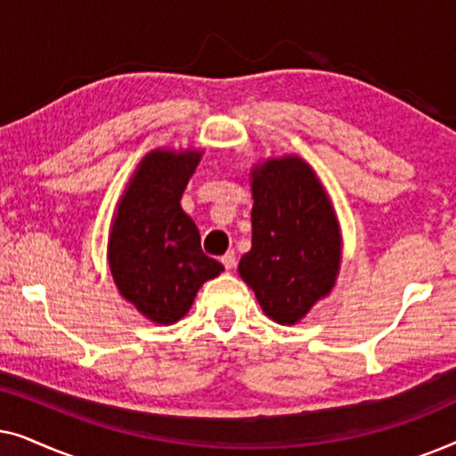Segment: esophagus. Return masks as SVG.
Here are the masks:
<instances>
[{
	"mask_svg": "<svg viewBox=\"0 0 456 456\" xmlns=\"http://www.w3.org/2000/svg\"><path fill=\"white\" fill-rule=\"evenodd\" d=\"M222 264H224V267H226V270H232V267L236 265V255H234V251L224 253V255H222Z\"/></svg>",
	"mask_w": 456,
	"mask_h": 456,
	"instance_id": "34e87169",
	"label": "esophagus"
}]
</instances>
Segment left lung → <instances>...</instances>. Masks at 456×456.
<instances>
[{
	"instance_id": "8db88e82",
	"label": "left lung",
	"mask_w": 456,
	"mask_h": 456,
	"mask_svg": "<svg viewBox=\"0 0 456 456\" xmlns=\"http://www.w3.org/2000/svg\"><path fill=\"white\" fill-rule=\"evenodd\" d=\"M253 239L239 273L264 314L295 326L332 292L342 264V234L332 199L298 155L251 167Z\"/></svg>"
}]
</instances>
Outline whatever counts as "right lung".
Instances as JSON below:
<instances>
[{
  "mask_svg": "<svg viewBox=\"0 0 456 456\" xmlns=\"http://www.w3.org/2000/svg\"><path fill=\"white\" fill-rule=\"evenodd\" d=\"M201 149H153L139 161L108 236V265L120 295L149 322L170 326L189 314L197 292L224 272L201 251V234L180 199Z\"/></svg>",
  "mask_w": 456,
  "mask_h": 456,
  "instance_id": "right-lung-1",
  "label": "right lung"
}]
</instances>
